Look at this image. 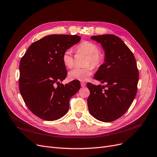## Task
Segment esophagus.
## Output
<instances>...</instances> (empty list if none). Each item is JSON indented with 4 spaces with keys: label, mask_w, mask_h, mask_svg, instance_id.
I'll return each mask as SVG.
<instances>
[{
    "label": "esophagus",
    "mask_w": 157,
    "mask_h": 157,
    "mask_svg": "<svg viewBox=\"0 0 157 157\" xmlns=\"http://www.w3.org/2000/svg\"><path fill=\"white\" fill-rule=\"evenodd\" d=\"M80 85L82 87H85L86 86V84L84 82H80Z\"/></svg>",
    "instance_id": "1"
}]
</instances>
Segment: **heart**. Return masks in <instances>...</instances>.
<instances>
[{"label": "heart", "instance_id": "b5f03b06", "mask_svg": "<svg viewBox=\"0 0 157 157\" xmlns=\"http://www.w3.org/2000/svg\"><path fill=\"white\" fill-rule=\"evenodd\" d=\"M77 52H82L87 55L84 67H74L68 73L71 80L86 81L88 79L93 73V67H99L103 63L104 57L103 54L99 52L98 46L96 44L90 41H83L77 47ZM62 62L67 67L71 68L74 64V59L72 51L66 49L62 54Z\"/></svg>", "mask_w": 157, "mask_h": 157}]
</instances>
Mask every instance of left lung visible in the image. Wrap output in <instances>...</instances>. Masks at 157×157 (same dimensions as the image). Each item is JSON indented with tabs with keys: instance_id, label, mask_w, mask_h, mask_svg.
I'll return each mask as SVG.
<instances>
[{
	"instance_id": "obj_1",
	"label": "left lung",
	"mask_w": 157,
	"mask_h": 157,
	"mask_svg": "<svg viewBox=\"0 0 157 157\" xmlns=\"http://www.w3.org/2000/svg\"><path fill=\"white\" fill-rule=\"evenodd\" d=\"M105 50V62L94 78L105 83L95 86L87 83L90 91L87 106L97 120L110 122L122 117L136 96L139 70L134 55L119 37L114 35L92 36Z\"/></svg>"
}]
</instances>
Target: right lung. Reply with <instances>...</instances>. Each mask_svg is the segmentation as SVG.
<instances>
[{
    "label": "right lung",
    "mask_w": 157,
    "mask_h": 157,
    "mask_svg": "<svg viewBox=\"0 0 157 157\" xmlns=\"http://www.w3.org/2000/svg\"><path fill=\"white\" fill-rule=\"evenodd\" d=\"M80 39L75 35L46 36L31 44L21 60V96L29 109L43 120L53 121L63 117L71 97L80 89L78 80L65 85L60 81L67 75L62 54Z\"/></svg>",
    "instance_id": "right-lung-1"
}]
</instances>
